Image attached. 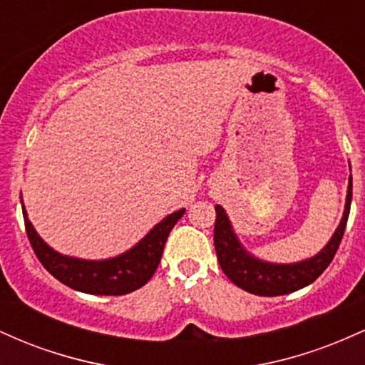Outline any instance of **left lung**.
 I'll list each match as a JSON object with an SVG mask.
<instances>
[{
    "instance_id": "obj_1",
    "label": "left lung",
    "mask_w": 365,
    "mask_h": 365,
    "mask_svg": "<svg viewBox=\"0 0 365 365\" xmlns=\"http://www.w3.org/2000/svg\"><path fill=\"white\" fill-rule=\"evenodd\" d=\"M351 204V177L349 178L346 188L345 209L340 225L334 230L329 242L312 257L299 262L278 264L262 261L255 257L242 245L238 237L233 232L232 221L220 204H216V223H215V249L223 273L228 276L242 290L261 297L287 295L307 287L322 274V271L329 266L340 245L343 233H345L346 220L350 215Z\"/></svg>"
}]
</instances>
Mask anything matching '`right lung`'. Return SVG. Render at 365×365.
I'll return each mask as SVG.
<instances>
[{"label":"right lung","instance_id":"1","mask_svg":"<svg viewBox=\"0 0 365 365\" xmlns=\"http://www.w3.org/2000/svg\"><path fill=\"white\" fill-rule=\"evenodd\" d=\"M22 212L27 237L37 259L58 282L77 292L91 293V295H125L144 287L153 278L161 261L166 238L171 228L183 216L185 209H178L159 221L148 235L127 252L110 259H99V261L72 257V255L54 250L53 247L46 244L32 226L25 211L24 200Z\"/></svg>","mask_w":365,"mask_h":365}]
</instances>
